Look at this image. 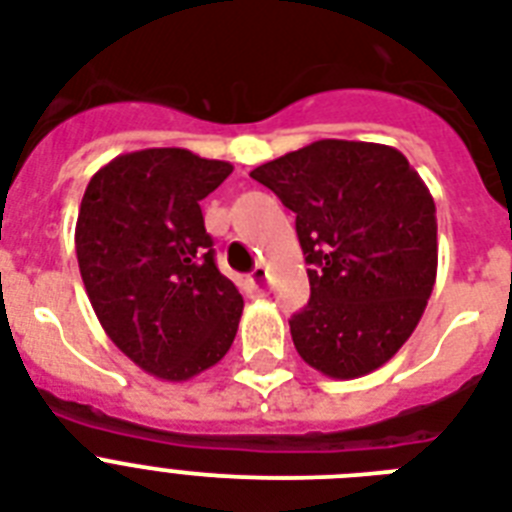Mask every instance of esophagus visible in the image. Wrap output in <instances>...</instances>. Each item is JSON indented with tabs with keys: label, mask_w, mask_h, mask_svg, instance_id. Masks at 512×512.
Listing matches in <instances>:
<instances>
[{
	"label": "esophagus",
	"mask_w": 512,
	"mask_h": 512,
	"mask_svg": "<svg viewBox=\"0 0 512 512\" xmlns=\"http://www.w3.org/2000/svg\"><path fill=\"white\" fill-rule=\"evenodd\" d=\"M263 281H265V268H255V271L249 273L247 284L255 295H263Z\"/></svg>",
	"instance_id": "1"
}]
</instances>
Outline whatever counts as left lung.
I'll return each mask as SVG.
<instances>
[{"instance_id": "8db88e82", "label": "left lung", "mask_w": 512, "mask_h": 512, "mask_svg": "<svg viewBox=\"0 0 512 512\" xmlns=\"http://www.w3.org/2000/svg\"><path fill=\"white\" fill-rule=\"evenodd\" d=\"M249 175L297 215L311 300L289 319L305 364L353 380L396 356L436 284V204L401 151L316 140Z\"/></svg>"}]
</instances>
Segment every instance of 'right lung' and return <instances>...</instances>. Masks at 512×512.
Segmentation results:
<instances>
[{"label": "right lung", "mask_w": 512, "mask_h": 512, "mask_svg": "<svg viewBox=\"0 0 512 512\" xmlns=\"http://www.w3.org/2000/svg\"><path fill=\"white\" fill-rule=\"evenodd\" d=\"M233 167L185 148H146L92 175L76 260L100 327L143 372L183 382L215 366L239 329V289L215 265L199 201Z\"/></svg>", "instance_id": "obj_1"}]
</instances>
